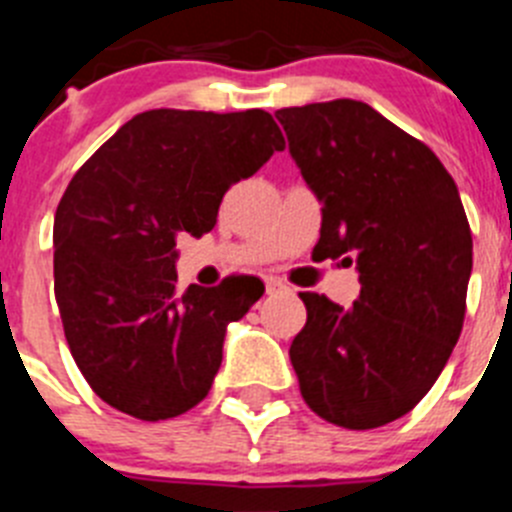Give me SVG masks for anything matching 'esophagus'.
Returning <instances> with one entry per match:
<instances>
[{"instance_id": "34e87169", "label": "esophagus", "mask_w": 512, "mask_h": 512, "mask_svg": "<svg viewBox=\"0 0 512 512\" xmlns=\"http://www.w3.org/2000/svg\"><path fill=\"white\" fill-rule=\"evenodd\" d=\"M264 282H266V292H269V295H277V292H284V289H287V284L277 277H266Z\"/></svg>"}]
</instances>
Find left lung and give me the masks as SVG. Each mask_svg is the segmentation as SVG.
Returning a JSON list of instances; mask_svg holds the SVG:
<instances>
[{
  "label": "left lung",
  "instance_id": "obj_1",
  "mask_svg": "<svg viewBox=\"0 0 512 512\" xmlns=\"http://www.w3.org/2000/svg\"><path fill=\"white\" fill-rule=\"evenodd\" d=\"M289 153L323 205L320 259L359 271L341 307L300 292L307 323L289 359L312 413L351 431L418 405L459 341L472 230L431 148L369 104L333 99L277 110Z\"/></svg>",
  "mask_w": 512,
  "mask_h": 512
}]
</instances>
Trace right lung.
<instances>
[{"label":"right lung","instance_id":"add662e5","mask_svg":"<svg viewBox=\"0 0 512 512\" xmlns=\"http://www.w3.org/2000/svg\"><path fill=\"white\" fill-rule=\"evenodd\" d=\"M284 151L264 110H148L74 174L53 220V289L84 379L107 405L166 420L205 400L228 323L264 295L233 274L176 289V238L217 223L223 194Z\"/></svg>","mask_w":512,"mask_h":512}]
</instances>
